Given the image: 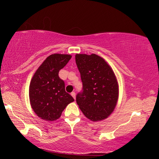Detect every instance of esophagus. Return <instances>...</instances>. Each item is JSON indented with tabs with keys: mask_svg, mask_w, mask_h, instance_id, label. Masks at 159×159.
<instances>
[{
	"mask_svg": "<svg viewBox=\"0 0 159 159\" xmlns=\"http://www.w3.org/2000/svg\"><path fill=\"white\" fill-rule=\"evenodd\" d=\"M71 95H72V97L74 98V99H75V92H72V93H71Z\"/></svg>",
	"mask_w": 159,
	"mask_h": 159,
	"instance_id": "obj_1",
	"label": "esophagus"
}]
</instances>
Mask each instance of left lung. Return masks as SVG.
<instances>
[{
    "label": "left lung",
    "instance_id": "8db88e82",
    "mask_svg": "<svg viewBox=\"0 0 159 159\" xmlns=\"http://www.w3.org/2000/svg\"><path fill=\"white\" fill-rule=\"evenodd\" d=\"M81 74L83 92L76 96V102L91 121L106 119L116 107L119 85L114 71L102 57L92 54H75Z\"/></svg>",
    "mask_w": 159,
    "mask_h": 159
}]
</instances>
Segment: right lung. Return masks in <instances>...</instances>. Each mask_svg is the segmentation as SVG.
I'll return each mask as SVG.
<instances>
[{"label": "right lung", "mask_w": 159, "mask_h": 159, "mask_svg": "<svg viewBox=\"0 0 159 159\" xmlns=\"http://www.w3.org/2000/svg\"><path fill=\"white\" fill-rule=\"evenodd\" d=\"M72 57L70 54H53L36 71L29 87L32 109L41 119L54 121L74 98L65 91V84L58 73Z\"/></svg>", "instance_id": "add662e5"}]
</instances>
